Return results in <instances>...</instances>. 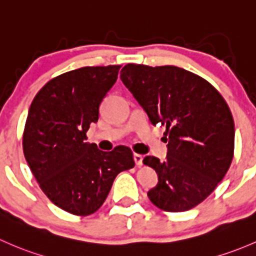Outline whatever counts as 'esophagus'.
I'll return each mask as SVG.
<instances>
[{
    "label": "esophagus",
    "mask_w": 256,
    "mask_h": 256,
    "mask_svg": "<svg viewBox=\"0 0 256 256\" xmlns=\"http://www.w3.org/2000/svg\"><path fill=\"white\" fill-rule=\"evenodd\" d=\"M134 160H135L137 166H142V164H144V163H142V160H144V157H142L141 154H137V153L134 154Z\"/></svg>",
    "instance_id": "34e87169"
}]
</instances>
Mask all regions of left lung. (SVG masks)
<instances>
[{"label": "left lung", "mask_w": 256, "mask_h": 256, "mask_svg": "<svg viewBox=\"0 0 256 256\" xmlns=\"http://www.w3.org/2000/svg\"><path fill=\"white\" fill-rule=\"evenodd\" d=\"M120 78L153 125H166V160L147 156L158 174L147 195L166 212L202 202L226 176L234 150V121L223 96L206 80L176 66L128 64Z\"/></svg>", "instance_id": "8db88e82"}]
</instances>
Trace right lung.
<instances>
[{
    "mask_svg": "<svg viewBox=\"0 0 256 256\" xmlns=\"http://www.w3.org/2000/svg\"><path fill=\"white\" fill-rule=\"evenodd\" d=\"M120 67H82L60 74L38 92L29 108L24 157L51 202L72 214H94L118 174L135 166L128 147L103 152L86 136L98 121L99 106Z\"/></svg>",
    "mask_w": 256,
    "mask_h": 256,
    "instance_id": "right-lung-1",
    "label": "right lung"
}]
</instances>
